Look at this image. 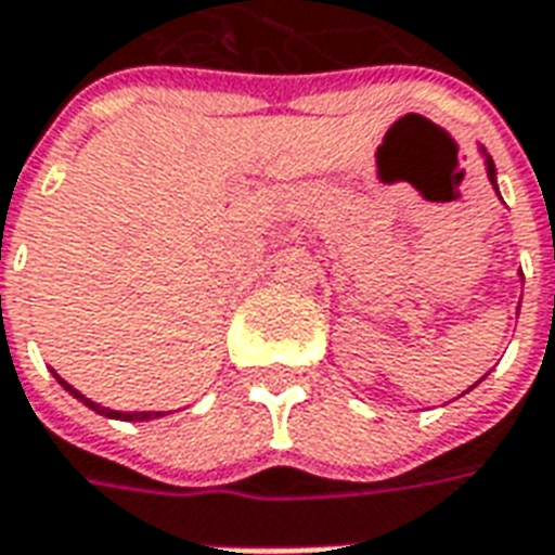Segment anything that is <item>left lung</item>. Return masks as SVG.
<instances>
[{
    "mask_svg": "<svg viewBox=\"0 0 555 555\" xmlns=\"http://www.w3.org/2000/svg\"><path fill=\"white\" fill-rule=\"evenodd\" d=\"M479 153H482V159H485V171H488V180H491V185H493V192H496V197H500V185H496V168H493V159L491 156H488V150L482 147V144H479ZM500 201H503V197H500ZM485 378V375H482ZM482 378H479V382H482ZM476 382V384H479ZM476 384H473V387H476ZM470 387V390H473ZM464 393H467V390H464Z\"/></svg>",
    "mask_w": 555,
    "mask_h": 555,
    "instance_id": "8db88e82",
    "label": "left lung"
}]
</instances>
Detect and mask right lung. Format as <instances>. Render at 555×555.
I'll list each match as a JSON object with an SVG mask.
<instances>
[{
  "label": "right lung",
  "mask_w": 555,
  "mask_h": 555,
  "mask_svg": "<svg viewBox=\"0 0 555 555\" xmlns=\"http://www.w3.org/2000/svg\"><path fill=\"white\" fill-rule=\"evenodd\" d=\"M52 375L59 378V384H62L64 390H67V393H70L73 399H79L82 405H88V408H91V411H96V414L108 416V420H124V423H141V420H159V416H165V411H112V408H106V405H96L94 399H88V396L79 393V390H76L73 384L64 382L59 372L52 370Z\"/></svg>",
  "instance_id": "obj_1"
}]
</instances>
